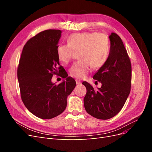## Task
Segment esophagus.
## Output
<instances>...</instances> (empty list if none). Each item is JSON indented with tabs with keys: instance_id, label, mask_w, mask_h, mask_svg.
I'll return each mask as SVG.
<instances>
[{
	"instance_id": "1",
	"label": "esophagus",
	"mask_w": 152,
	"mask_h": 152,
	"mask_svg": "<svg viewBox=\"0 0 152 152\" xmlns=\"http://www.w3.org/2000/svg\"><path fill=\"white\" fill-rule=\"evenodd\" d=\"M75 82H76V84H78V85L82 84V82H81L80 80H79V79H76V80H75Z\"/></svg>"
}]
</instances>
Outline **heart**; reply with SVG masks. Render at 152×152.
I'll return each instance as SVG.
<instances>
[{
    "label": "heart",
    "instance_id": "b5f03b06",
    "mask_svg": "<svg viewBox=\"0 0 152 152\" xmlns=\"http://www.w3.org/2000/svg\"><path fill=\"white\" fill-rule=\"evenodd\" d=\"M68 44L57 47L59 60L65 63L70 62L75 52H79V61L73 64L70 75L77 79H83L93 68H99L107 60L110 43L107 36L97 32L75 33L68 36Z\"/></svg>",
    "mask_w": 152,
    "mask_h": 152
}]
</instances>
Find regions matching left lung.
I'll use <instances>...</instances> for the list:
<instances>
[{
    "label": "left lung",
    "instance_id": "obj_1",
    "mask_svg": "<svg viewBox=\"0 0 152 152\" xmlns=\"http://www.w3.org/2000/svg\"><path fill=\"white\" fill-rule=\"evenodd\" d=\"M110 50L104 65L93 79L102 86L97 90L87 82H83L87 89L84 98L86 112L98 119L107 120L121 111L131 91V63L122 39L117 34L109 36Z\"/></svg>",
    "mask_w": 152,
    "mask_h": 152
}]
</instances>
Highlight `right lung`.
<instances>
[{"label": "right lung", "instance_id": "obj_1", "mask_svg": "<svg viewBox=\"0 0 152 152\" xmlns=\"http://www.w3.org/2000/svg\"><path fill=\"white\" fill-rule=\"evenodd\" d=\"M60 30H46L27 41L18 66L20 94L26 108L34 115L50 119L64 112L66 98L76 86L59 64L57 55ZM53 75L66 78L58 85L51 82Z\"/></svg>", "mask_w": 152, "mask_h": 152}]
</instances>
